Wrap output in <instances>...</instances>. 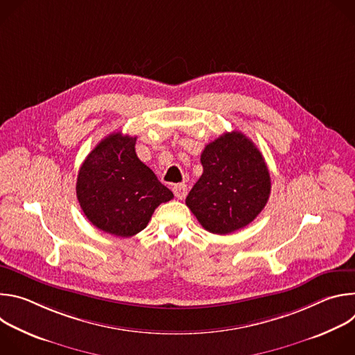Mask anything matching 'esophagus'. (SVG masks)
<instances>
[{"label": "esophagus", "mask_w": 355, "mask_h": 355, "mask_svg": "<svg viewBox=\"0 0 355 355\" xmlns=\"http://www.w3.org/2000/svg\"><path fill=\"white\" fill-rule=\"evenodd\" d=\"M173 192L175 195V198L178 199H184L185 195H187V184L181 182V184H177L173 187Z\"/></svg>", "instance_id": "34e87169"}]
</instances>
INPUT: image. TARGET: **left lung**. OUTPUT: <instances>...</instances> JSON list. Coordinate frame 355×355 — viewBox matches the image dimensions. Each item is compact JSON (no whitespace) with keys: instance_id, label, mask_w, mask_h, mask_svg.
Masks as SVG:
<instances>
[{"instance_id":"1","label":"left lung","mask_w":355,"mask_h":355,"mask_svg":"<svg viewBox=\"0 0 355 355\" xmlns=\"http://www.w3.org/2000/svg\"><path fill=\"white\" fill-rule=\"evenodd\" d=\"M204 167L185 204L205 230L229 234L254 220L271 192L268 167L241 132H226L205 146Z\"/></svg>"}]
</instances>
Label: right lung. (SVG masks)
<instances>
[{
  "label": "right lung",
  "instance_id": "add662e5",
  "mask_svg": "<svg viewBox=\"0 0 355 355\" xmlns=\"http://www.w3.org/2000/svg\"><path fill=\"white\" fill-rule=\"evenodd\" d=\"M136 137L111 133L80 167L77 199L87 219L99 230L130 237L141 232L156 208L174 198L135 151Z\"/></svg>",
  "mask_w": 355,
  "mask_h": 355
}]
</instances>
